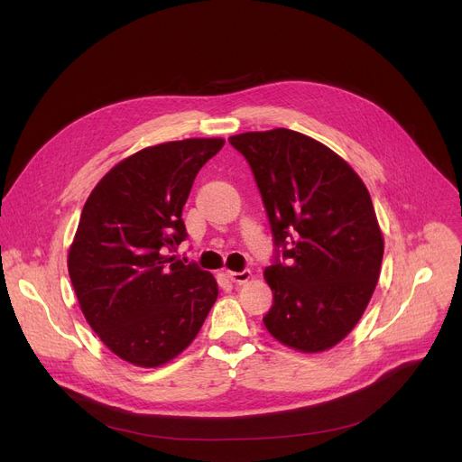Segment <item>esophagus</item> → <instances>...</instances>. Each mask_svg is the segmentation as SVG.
<instances>
[{"label":"esophagus","mask_w":462,"mask_h":462,"mask_svg":"<svg viewBox=\"0 0 462 462\" xmlns=\"http://www.w3.org/2000/svg\"><path fill=\"white\" fill-rule=\"evenodd\" d=\"M226 276L233 282V283H246L250 278H252V273L250 271H243V273H233V271H227Z\"/></svg>","instance_id":"esophagus-1"}]
</instances>
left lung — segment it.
I'll return each instance as SVG.
<instances>
[{
  "mask_svg": "<svg viewBox=\"0 0 462 462\" xmlns=\"http://www.w3.org/2000/svg\"><path fill=\"white\" fill-rule=\"evenodd\" d=\"M229 143L252 167L274 236L263 323L302 354L337 346L361 319L382 269L383 235L366 186L338 153L291 129Z\"/></svg>",
  "mask_w": 462,
  "mask_h": 462,
  "instance_id": "8db88e82",
  "label": "left lung"
}]
</instances>
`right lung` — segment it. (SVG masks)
<instances>
[{"instance_id":"obj_1","label":"right lung","mask_w":462,"mask_h":462,"mask_svg":"<svg viewBox=\"0 0 462 462\" xmlns=\"http://www.w3.org/2000/svg\"><path fill=\"white\" fill-rule=\"evenodd\" d=\"M224 139L139 150L97 182L68 255L80 310L120 359L162 366L193 342L217 299L214 276L167 255L188 236L182 208Z\"/></svg>"}]
</instances>
